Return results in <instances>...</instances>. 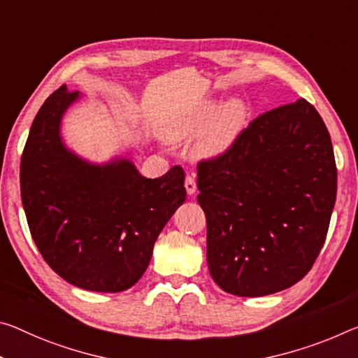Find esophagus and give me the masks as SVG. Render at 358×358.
Returning <instances> with one entry per match:
<instances>
[{
    "instance_id": "1",
    "label": "esophagus",
    "mask_w": 358,
    "mask_h": 358,
    "mask_svg": "<svg viewBox=\"0 0 358 358\" xmlns=\"http://www.w3.org/2000/svg\"><path fill=\"white\" fill-rule=\"evenodd\" d=\"M185 188H186V192H188L189 196H192L196 192V180H194V177H192V175H186V178H185Z\"/></svg>"
}]
</instances>
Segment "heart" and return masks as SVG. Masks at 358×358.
<instances>
[{
    "label": "heart",
    "instance_id": "heart-1",
    "mask_svg": "<svg viewBox=\"0 0 358 358\" xmlns=\"http://www.w3.org/2000/svg\"><path fill=\"white\" fill-rule=\"evenodd\" d=\"M248 108L242 100L234 99L221 106L217 100H208L185 111L170 124L169 135L172 138H185L199 134L212 120L210 127L197 143V152L203 157H218L236 145L245 127Z\"/></svg>",
    "mask_w": 358,
    "mask_h": 358
}]
</instances>
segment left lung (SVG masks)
<instances>
[{
	"instance_id": "8db88e82",
	"label": "left lung",
	"mask_w": 358,
	"mask_h": 358,
	"mask_svg": "<svg viewBox=\"0 0 358 358\" xmlns=\"http://www.w3.org/2000/svg\"><path fill=\"white\" fill-rule=\"evenodd\" d=\"M336 185L330 134L309 101L253 119L226 155L197 166L212 279L248 298L301 280L325 242Z\"/></svg>"
}]
</instances>
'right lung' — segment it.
<instances>
[{
  "label": "right lung",
  "mask_w": 358,
  "mask_h": 358,
  "mask_svg": "<svg viewBox=\"0 0 358 358\" xmlns=\"http://www.w3.org/2000/svg\"><path fill=\"white\" fill-rule=\"evenodd\" d=\"M79 97L62 86L39 108L22 155V203L54 272L84 290L117 293L148 268L157 236L186 199L185 172L175 166L151 180L126 157L92 164L68 150L60 124Z\"/></svg>",
  "instance_id": "right-lung-1"
}]
</instances>
